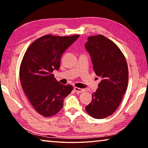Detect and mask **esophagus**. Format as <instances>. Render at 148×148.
<instances>
[{"label": "esophagus", "instance_id": "1", "mask_svg": "<svg viewBox=\"0 0 148 148\" xmlns=\"http://www.w3.org/2000/svg\"><path fill=\"white\" fill-rule=\"evenodd\" d=\"M74 89V91L77 92H83L85 91L84 89H81V88H79V87H75Z\"/></svg>", "mask_w": 148, "mask_h": 148}]
</instances>
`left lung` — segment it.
Returning a JSON list of instances; mask_svg holds the SVG:
<instances>
[{
  "label": "left lung",
  "mask_w": 148,
  "mask_h": 148,
  "mask_svg": "<svg viewBox=\"0 0 148 148\" xmlns=\"http://www.w3.org/2000/svg\"><path fill=\"white\" fill-rule=\"evenodd\" d=\"M85 47L95 74L102 78L86 109L93 118L103 119L113 114L121 103L128 85V66L118 46L103 35L88 37Z\"/></svg>",
  "instance_id": "obj_1"
}]
</instances>
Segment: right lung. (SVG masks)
<instances>
[{
	"instance_id": "obj_1",
	"label": "right lung",
	"mask_w": 148,
	"mask_h": 148,
	"mask_svg": "<svg viewBox=\"0 0 148 148\" xmlns=\"http://www.w3.org/2000/svg\"><path fill=\"white\" fill-rule=\"evenodd\" d=\"M79 36L47 34L36 40L24 55L19 69L21 86L30 103L42 116L58 113L73 89L71 85L57 81L52 72L59 69L62 54Z\"/></svg>"
}]
</instances>
